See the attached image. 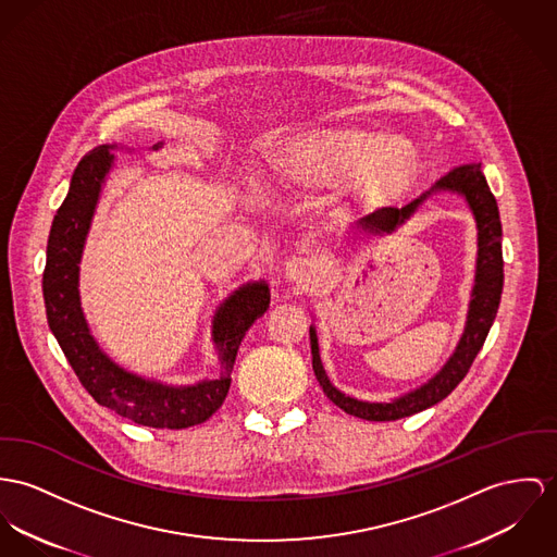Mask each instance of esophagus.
Segmentation results:
<instances>
[{
    "label": "esophagus",
    "instance_id": "34e87169",
    "mask_svg": "<svg viewBox=\"0 0 557 557\" xmlns=\"http://www.w3.org/2000/svg\"><path fill=\"white\" fill-rule=\"evenodd\" d=\"M284 275L293 284L309 286L315 280V275H318V262H315L313 257H295L286 262Z\"/></svg>",
    "mask_w": 557,
    "mask_h": 557
}]
</instances>
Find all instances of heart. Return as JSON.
Returning <instances> with one entry per match:
<instances>
[{
	"label": "heart",
	"instance_id": "heart-1",
	"mask_svg": "<svg viewBox=\"0 0 557 557\" xmlns=\"http://www.w3.org/2000/svg\"><path fill=\"white\" fill-rule=\"evenodd\" d=\"M302 180L331 186L345 176V190L358 206L375 208L398 197L411 180V157L403 144L364 131H320L295 150Z\"/></svg>",
	"mask_w": 557,
	"mask_h": 557
}]
</instances>
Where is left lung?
Masks as SVG:
<instances>
[{
    "mask_svg": "<svg viewBox=\"0 0 557 557\" xmlns=\"http://www.w3.org/2000/svg\"><path fill=\"white\" fill-rule=\"evenodd\" d=\"M436 193H451L460 195L469 210H471L474 224H476V260H474V280H472L471 300L467 311L465 331L460 335V342L456 345L454 354L447 358V362L441 367L436 375H432L426 384L405 392L396 398L373 403V400H360L342 392L339 387L329 380L322 358H320V345H318V331L315 324L309 326V339H311V364L315 380L322 385L324 394L349 416H356L360 420L369 422H392L400 420L413 413H420L432 405L441 403L445 396L451 394V389L465 380V375L471 369L474 356L483 347V342L494 324L500 295H503V226L496 199L485 182V175L481 173L479 165H462L454 172L443 175L430 186L426 193H422L418 199L407 203L405 208H384L375 214L360 218L354 226V235H392L398 226H403L411 215L416 214L422 203L430 199V195Z\"/></svg>",
    "mask_w": 557,
    "mask_h": 557,
    "instance_id": "left-lung-1",
    "label": "left lung"
}]
</instances>
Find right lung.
Wrapping results in <instances>:
<instances>
[{"label": "right lung", "mask_w": 557, "mask_h": 557, "mask_svg": "<svg viewBox=\"0 0 557 557\" xmlns=\"http://www.w3.org/2000/svg\"><path fill=\"white\" fill-rule=\"evenodd\" d=\"M163 141L150 150H161ZM121 144L90 150L72 175L70 190L50 226L44 269V305L52 335L76 371L86 392L101 405L139 426L180 430L210 420L226 398L237 349L250 326L269 309V284L246 282L215 307L212 343L220 375L197 384L175 385L137 375L110 358L92 337L81 300V262L86 237L114 170Z\"/></svg>", "instance_id": "obj_1"}]
</instances>
